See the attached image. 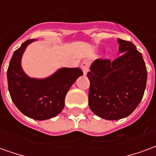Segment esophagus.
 <instances>
[{
  "label": "esophagus",
  "instance_id": "obj_1",
  "mask_svg": "<svg viewBox=\"0 0 156 156\" xmlns=\"http://www.w3.org/2000/svg\"><path fill=\"white\" fill-rule=\"evenodd\" d=\"M88 68H89V62L88 61H83L81 64V68L84 75L87 74V73L88 71Z\"/></svg>",
  "mask_w": 156,
  "mask_h": 156
}]
</instances>
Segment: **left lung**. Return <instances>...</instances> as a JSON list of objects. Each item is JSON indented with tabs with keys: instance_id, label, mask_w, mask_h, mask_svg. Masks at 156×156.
Returning a JSON list of instances; mask_svg holds the SVG:
<instances>
[{
	"instance_id": "obj_1",
	"label": "left lung",
	"mask_w": 156,
	"mask_h": 156,
	"mask_svg": "<svg viewBox=\"0 0 156 156\" xmlns=\"http://www.w3.org/2000/svg\"><path fill=\"white\" fill-rule=\"evenodd\" d=\"M115 60L96 59L87 76L90 81L88 105L95 115L116 120L131 115L144 96L147 70L140 51L131 41L118 38Z\"/></svg>"
}]
</instances>
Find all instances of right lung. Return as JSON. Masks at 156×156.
<instances>
[{
	"mask_svg": "<svg viewBox=\"0 0 156 156\" xmlns=\"http://www.w3.org/2000/svg\"><path fill=\"white\" fill-rule=\"evenodd\" d=\"M35 40L26 41L14 51L7 69L8 89L14 105L23 115L45 120L62 110L68 89L83 73L78 68H63L45 79L27 77L21 67V58L27 46Z\"/></svg>",
	"mask_w": 156,
	"mask_h": 156,
	"instance_id": "add662e5",
	"label": "right lung"
}]
</instances>
